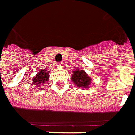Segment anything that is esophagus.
<instances>
[{"label":"esophagus","mask_w":135,"mask_h":135,"mask_svg":"<svg viewBox=\"0 0 135 135\" xmlns=\"http://www.w3.org/2000/svg\"><path fill=\"white\" fill-rule=\"evenodd\" d=\"M62 65H62V63H60V62H59V63H57V67H58V68H61V67H62Z\"/></svg>","instance_id":"esophagus-1"}]
</instances>
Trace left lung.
<instances>
[{"instance_id": "8db88e82", "label": "left lung", "mask_w": 135, "mask_h": 135, "mask_svg": "<svg viewBox=\"0 0 135 135\" xmlns=\"http://www.w3.org/2000/svg\"><path fill=\"white\" fill-rule=\"evenodd\" d=\"M71 79L76 86L82 88H88L91 82V78L84 70L78 69L73 71V76L71 77Z\"/></svg>"}]
</instances>
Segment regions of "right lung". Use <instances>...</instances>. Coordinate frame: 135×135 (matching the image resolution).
Here are the masks:
<instances>
[{
    "label": "right lung",
    "mask_w": 135,
    "mask_h": 135,
    "mask_svg": "<svg viewBox=\"0 0 135 135\" xmlns=\"http://www.w3.org/2000/svg\"><path fill=\"white\" fill-rule=\"evenodd\" d=\"M49 72L50 71H46L45 70H40L32 79V84L33 85H38L41 86L46 81H48Z\"/></svg>",
    "instance_id": "right-lung-1"
}]
</instances>
